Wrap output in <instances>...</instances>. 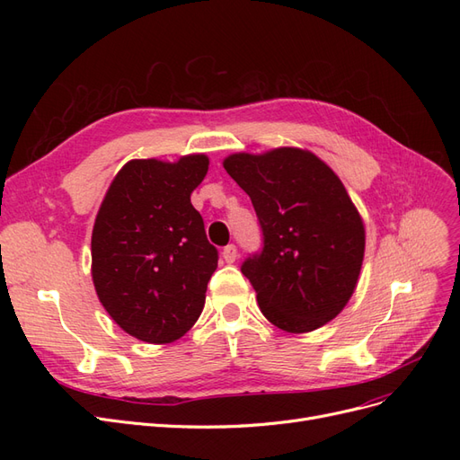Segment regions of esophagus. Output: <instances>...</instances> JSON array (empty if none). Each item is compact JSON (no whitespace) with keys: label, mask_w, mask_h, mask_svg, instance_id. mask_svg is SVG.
<instances>
[{"label":"esophagus","mask_w":460,"mask_h":460,"mask_svg":"<svg viewBox=\"0 0 460 460\" xmlns=\"http://www.w3.org/2000/svg\"><path fill=\"white\" fill-rule=\"evenodd\" d=\"M222 259H225V262L232 264L235 259H238V249H235V245H226L225 249H222Z\"/></svg>","instance_id":"obj_1"}]
</instances>
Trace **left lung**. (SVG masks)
I'll list each match as a JSON object with an SVG mask.
<instances>
[{
  "label": "left lung",
  "mask_w": 460,
  "mask_h": 460,
  "mask_svg": "<svg viewBox=\"0 0 460 460\" xmlns=\"http://www.w3.org/2000/svg\"><path fill=\"white\" fill-rule=\"evenodd\" d=\"M222 164L262 228V252L242 264L261 313L289 333L324 326L351 299L365 257V222L341 180L301 147L232 153Z\"/></svg>",
  "instance_id": "left-lung-1"
}]
</instances>
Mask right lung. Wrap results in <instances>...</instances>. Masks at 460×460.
I'll list each match as a JSON object with an SVG mask.
<instances>
[{"mask_svg":"<svg viewBox=\"0 0 460 460\" xmlns=\"http://www.w3.org/2000/svg\"><path fill=\"white\" fill-rule=\"evenodd\" d=\"M208 171L203 153L132 159L117 172L92 232V280L109 316L147 343H171L196 324L218 264L191 205Z\"/></svg>","mask_w":460,"mask_h":460,"instance_id":"obj_1","label":"right lung"}]
</instances>
